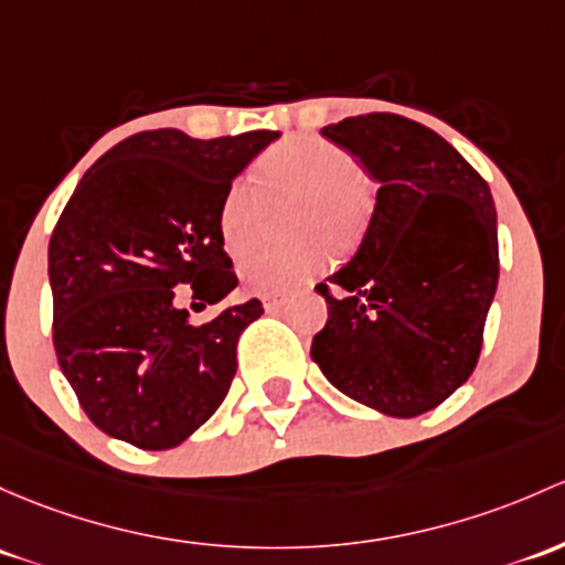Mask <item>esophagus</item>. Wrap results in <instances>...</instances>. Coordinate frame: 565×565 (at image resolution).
Masks as SVG:
<instances>
[{
    "label": "esophagus",
    "instance_id": "obj_1",
    "mask_svg": "<svg viewBox=\"0 0 565 565\" xmlns=\"http://www.w3.org/2000/svg\"><path fill=\"white\" fill-rule=\"evenodd\" d=\"M263 306H265L267 313H273V311H278V308L284 306V298H278V295L265 292V295H263Z\"/></svg>",
    "mask_w": 565,
    "mask_h": 565
}]
</instances>
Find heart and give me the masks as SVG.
I'll use <instances>...</instances> for the list:
<instances>
[{
    "label": "heart",
    "mask_w": 565,
    "mask_h": 565,
    "mask_svg": "<svg viewBox=\"0 0 565 565\" xmlns=\"http://www.w3.org/2000/svg\"><path fill=\"white\" fill-rule=\"evenodd\" d=\"M358 159L317 135L281 140L259 159L257 183L267 200L298 198L292 230L306 235H332L349 246L367 218V189ZM263 198L248 178H237L218 205V233L233 257L254 246L263 224ZM332 248L324 237H308L295 246H259L243 257V281L257 292L289 295L306 287L330 265Z\"/></svg>",
    "instance_id": "heart-1"
}]
</instances>
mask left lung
<instances>
[{"label":"left lung","instance_id":"8db88e82","mask_svg":"<svg viewBox=\"0 0 565 565\" xmlns=\"http://www.w3.org/2000/svg\"><path fill=\"white\" fill-rule=\"evenodd\" d=\"M322 135L360 159L379 192L354 257L317 284L328 324L311 358L352 401L417 417L466 384L482 352L498 287L490 186L441 135L395 113L343 118Z\"/></svg>","mask_w":565,"mask_h":565}]
</instances>
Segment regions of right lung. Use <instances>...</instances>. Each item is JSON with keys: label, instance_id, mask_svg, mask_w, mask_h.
Instances as JSON below:
<instances>
[{"label": "right lung", "instance_id": "right-lung-1", "mask_svg": "<svg viewBox=\"0 0 565 565\" xmlns=\"http://www.w3.org/2000/svg\"><path fill=\"white\" fill-rule=\"evenodd\" d=\"M278 138L194 140L151 129L99 157L47 246L53 349L86 417L140 449H173L213 417L237 367V338L259 319L252 298L205 324L237 287L218 233L233 181Z\"/></svg>", "mask_w": 565, "mask_h": 565}]
</instances>
